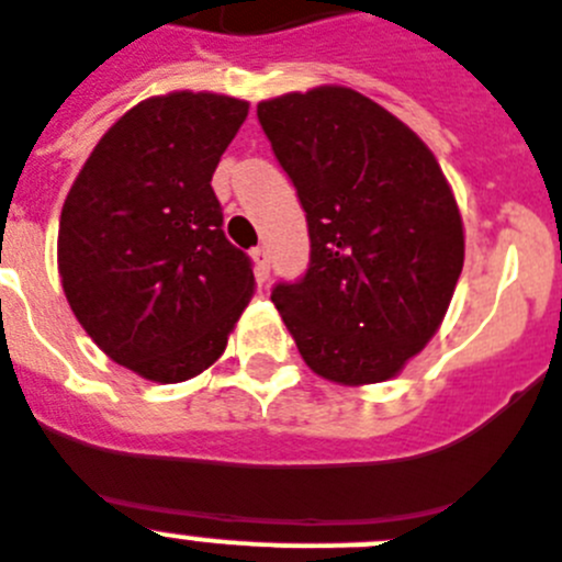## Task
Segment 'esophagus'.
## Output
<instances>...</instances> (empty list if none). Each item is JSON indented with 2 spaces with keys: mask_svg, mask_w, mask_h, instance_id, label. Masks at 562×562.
I'll list each match as a JSON object with an SVG mask.
<instances>
[{
  "mask_svg": "<svg viewBox=\"0 0 562 562\" xmlns=\"http://www.w3.org/2000/svg\"><path fill=\"white\" fill-rule=\"evenodd\" d=\"M251 257H255V274H257V280H266V277H269V271H271L269 251H266V249H255V251H251Z\"/></svg>",
  "mask_w": 562,
  "mask_h": 562,
  "instance_id": "esophagus-1",
  "label": "esophagus"
}]
</instances>
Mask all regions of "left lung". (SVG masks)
<instances>
[{
	"label": "left lung",
	"instance_id": "left-lung-1",
	"mask_svg": "<svg viewBox=\"0 0 562 562\" xmlns=\"http://www.w3.org/2000/svg\"><path fill=\"white\" fill-rule=\"evenodd\" d=\"M257 120L311 235L305 277L271 302L316 375L389 381L439 330L462 274L451 184L406 123L347 86L262 100Z\"/></svg>",
	"mask_w": 562,
	"mask_h": 562
}]
</instances>
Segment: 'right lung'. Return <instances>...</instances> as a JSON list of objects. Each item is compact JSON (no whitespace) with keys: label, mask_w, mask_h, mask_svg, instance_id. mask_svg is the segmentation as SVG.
Segmentation results:
<instances>
[{"label":"right lung","mask_w":562,"mask_h":562,"mask_svg":"<svg viewBox=\"0 0 562 562\" xmlns=\"http://www.w3.org/2000/svg\"><path fill=\"white\" fill-rule=\"evenodd\" d=\"M249 114L212 92L148 98L111 125L58 226L67 302L100 350L145 381L181 383L226 350L255 293L226 240L212 173Z\"/></svg>","instance_id":"add662e5"}]
</instances>
